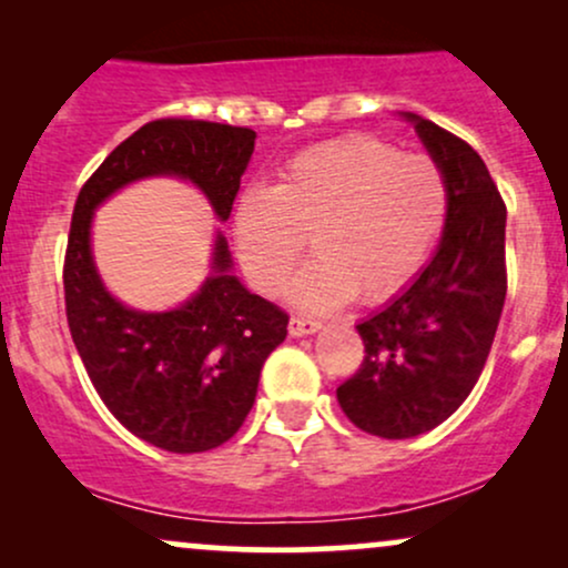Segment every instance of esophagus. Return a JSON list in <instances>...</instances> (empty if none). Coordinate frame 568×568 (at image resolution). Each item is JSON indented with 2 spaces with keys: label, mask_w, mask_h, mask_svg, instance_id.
<instances>
[{
  "label": "esophagus",
  "mask_w": 568,
  "mask_h": 568,
  "mask_svg": "<svg viewBox=\"0 0 568 568\" xmlns=\"http://www.w3.org/2000/svg\"><path fill=\"white\" fill-rule=\"evenodd\" d=\"M315 331H321V323L312 321V317L293 315L288 321V334L291 336H306V334H315Z\"/></svg>",
  "instance_id": "1"
}]
</instances>
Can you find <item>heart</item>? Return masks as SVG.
<instances>
[{"instance_id":"1","label":"heart","mask_w":568,"mask_h":568,"mask_svg":"<svg viewBox=\"0 0 568 568\" xmlns=\"http://www.w3.org/2000/svg\"><path fill=\"white\" fill-rule=\"evenodd\" d=\"M438 162L393 143L349 135L312 146L266 189L240 197L232 237L247 283L277 296L310 237L317 258L293 283V302L334 310L393 298L433 256L448 221Z\"/></svg>"}]
</instances>
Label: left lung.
<instances>
[{"label": "left lung", "mask_w": 568, "mask_h": 568, "mask_svg": "<svg viewBox=\"0 0 568 568\" xmlns=\"http://www.w3.org/2000/svg\"><path fill=\"white\" fill-rule=\"evenodd\" d=\"M448 181V221L433 262L400 296L357 325L366 357L338 384L355 427L387 440L446 422L473 393L507 293V207L467 141L406 114Z\"/></svg>", "instance_id": "8db88e82"}]
</instances>
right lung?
<instances>
[{
  "mask_svg": "<svg viewBox=\"0 0 568 568\" xmlns=\"http://www.w3.org/2000/svg\"><path fill=\"white\" fill-rule=\"evenodd\" d=\"M253 141L251 128L221 122L186 116L146 122L84 181L71 216L63 293L84 371L122 427L173 454L211 452L243 427L264 361L288 334V312L230 275V247L221 234L213 275L184 306L130 310L98 277L90 221L109 194L149 175L189 179L226 221Z\"/></svg>",
  "mask_w": 568,
  "mask_h": 568,
  "instance_id": "obj_1",
  "label": "right lung"
}]
</instances>
